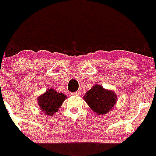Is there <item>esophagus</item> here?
I'll use <instances>...</instances> for the list:
<instances>
[{
	"instance_id": "1",
	"label": "esophagus",
	"mask_w": 156,
	"mask_h": 156,
	"mask_svg": "<svg viewBox=\"0 0 156 156\" xmlns=\"http://www.w3.org/2000/svg\"><path fill=\"white\" fill-rule=\"evenodd\" d=\"M72 95H73V96H79L80 95V91H76V92H74V93H72Z\"/></svg>"
}]
</instances>
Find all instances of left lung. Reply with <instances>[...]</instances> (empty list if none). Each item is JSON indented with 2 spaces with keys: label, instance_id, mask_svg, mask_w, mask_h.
Wrapping results in <instances>:
<instances>
[{
  "label": "left lung",
  "instance_id": "8db88e82",
  "mask_svg": "<svg viewBox=\"0 0 156 156\" xmlns=\"http://www.w3.org/2000/svg\"><path fill=\"white\" fill-rule=\"evenodd\" d=\"M90 108L98 115L106 114L113 108L116 96L112 90H107L101 85H95L83 97Z\"/></svg>",
  "mask_w": 156,
  "mask_h": 156
}]
</instances>
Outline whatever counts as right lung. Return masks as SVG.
I'll list each match as a JSON object with an SVG mask.
<instances>
[{
	"label": "right lung",
	"instance_id": "1",
	"mask_svg": "<svg viewBox=\"0 0 156 156\" xmlns=\"http://www.w3.org/2000/svg\"><path fill=\"white\" fill-rule=\"evenodd\" d=\"M65 99H66V96L64 94L58 93L53 89H49L40 96L38 104L41 109L45 112L46 115H52L58 112Z\"/></svg>",
	"mask_w": 156,
	"mask_h": 156
}]
</instances>
